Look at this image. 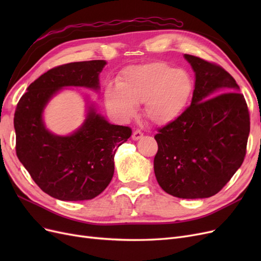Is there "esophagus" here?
I'll return each mask as SVG.
<instances>
[{
  "label": "esophagus",
  "instance_id": "obj_1",
  "mask_svg": "<svg viewBox=\"0 0 261 261\" xmlns=\"http://www.w3.org/2000/svg\"><path fill=\"white\" fill-rule=\"evenodd\" d=\"M143 136H144V134L141 133L139 129H136V130L133 132L132 139H133V140H138V139H140V138H143Z\"/></svg>",
  "mask_w": 261,
  "mask_h": 261
}]
</instances>
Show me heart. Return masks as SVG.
<instances>
[{"instance_id":"obj_1","label":"heart","mask_w":261,"mask_h":261,"mask_svg":"<svg viewBox=\"0 0 261 261\" xmlns=\"http://www.w3.org/2000/svg\"><path fill=\"white\" fill-rule=\"evenodd\" d=\"M195 89L194 80L185 69L165 62H150L126 67L116 84L105 89L109 113L127 121L145 102V115L156 125H169L185 113Z\"/></svg>"}]
</instances>
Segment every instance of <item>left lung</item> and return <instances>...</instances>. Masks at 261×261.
<instances>
[{
    "label": "left lung",
    "mask_w": 261,
    "mask_h": 261,
    "mask_svg": "<svg viewBox=\"0 0 261 261\" xmlns=\"http://www.w3.org/2000/svg\"><path fill=\"white\" fill-rule=\"evenodd\" d=\"M184 58L195 73L192 105L154 136V174L163 191L172 196L208 198L241 168L250 129L249 113L239 85L226 70L194 55Z\"/></svg>",
    "instance_id": "obj_1"
}]
</instances>
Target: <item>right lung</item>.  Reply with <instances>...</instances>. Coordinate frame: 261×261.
I'll use <instances>...</instances> for the list:
<instances>
[{
  "instance_id": "1",
  "label": "right lung",
  "mask_w": 261,
  "mask_h": 261,
  "mask_svg": "<svg viewBox=\"0 0 261 261\" xmlns=\"http://www.w3.org/2000/svg\"><path fill=\"white\" fill-rule=\"evenodd\" d=\"M103 60L68 63L52 68L27 88L14 115L16 153L44 193L63 201L88 200L105 191L114 174L116 149L132 135L126 126L109 123L92 101L85 120L68 135L46 127L44 110L63 89L80 87L100 91Z\"/></svg>"
}]
</instances>
